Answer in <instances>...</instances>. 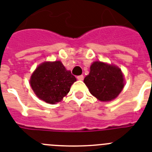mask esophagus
<instances>
[{
  "label": "esophagus",
  "mask_w": 152,
  "mask_h": 152,
  "mask_svg": "<svg viewBox=\"0 0 152 152\" xmlns=\"http://www.w3.org/2000/svg\"><path fill=\"white\" fill-rule=\"evenodd\" d=\"M77 79H78L79 80H83L84 76H83V75H80V76H77Z\"/></svg>",
  "instance_id": "esophagus-1"
}]
</instances>
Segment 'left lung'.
<instances>
[{
    "instance_id": "left-lung-1",
    "label": "left lung",
    "mask_w": 152,
    "mask_h": 152,
    "mask_svg": "<svg viewBox=\"0 0 152 152\" xmlns=\"http://www.w3.org/2000/svg\"><path fill=\"white\" fill-rule=\"evenodd\" d=\"M90 94L101 101H110L123 90L124 76L121 70L113 65L94 62L90 72L84 79Z\"/></svg>"
}]
</instances>
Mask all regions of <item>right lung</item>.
Listing matches in <instances>:
<instances>
[{
    "label": "right lung",
    "mask_w": 152,
    "mask_h": 152,
    "mask_svg": "<svg viewBox=\"0 0 152 152\" xmlns=\"http://www.w3.org/2000/svg\"><path fill=\"white\" fill-rule=\"evenodd\" d=\"M76 77L60 61L42 63L31 76L30 84L37 96L48 104L61 101L68 94Z\"/></svg>",
    "instance_id": "add662e5"
}]
</instances>
